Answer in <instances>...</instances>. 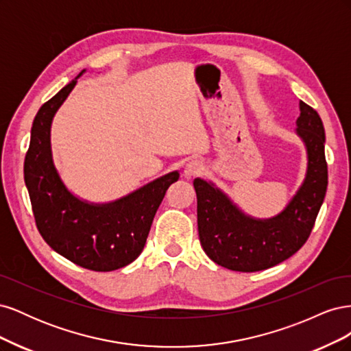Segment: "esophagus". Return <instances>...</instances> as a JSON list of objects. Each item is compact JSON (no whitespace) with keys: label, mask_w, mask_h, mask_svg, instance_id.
<instances>
[{"label":"esophagus","mask_w":351,"mask_h":351,"mask_svg":"<svg viewBox=\"0 0 351 351\" xmlns=\"http://www.w3.org/2000/svg\"><path fill=\"white\" fill-rule=\"evenodd\" d=\"M202 173H204V165H202L200 161H197V159H192V161H189L183 169V174L184 177L187 178H192V177H196V176H200Z\"/></svg>","instance_id":"1"}]
</instances>
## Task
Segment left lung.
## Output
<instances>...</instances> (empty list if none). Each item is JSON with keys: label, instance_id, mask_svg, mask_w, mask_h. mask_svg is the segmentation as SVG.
<instances>
[{"label": "left lung", "instance_id": "left-lung-1", "mask_svg": "<svg viewBox=\"0 0 351 351\" xmlns=\"http://www.w3.org/2000/svg\"><path fill=\"white\" fill-rule=\"evenodd\" d=\"M299 105L295 133L306 146V177L278 215H246L214 183L195 178L199 240L221 267L240 272L268 269L293 256L311 236L328 186L325 130L319 114L303 101Z\"/></svg>", "mask_w": 351, "mask_h": 351}]
</instances>
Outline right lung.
I'll return each mask as SVG.
<instances>
[{
	"label": "right lung",
	"instance_id": "right-lung-1",
	"mask_svg": "<svg viewBox=\"0 0 351 351\" xmlns=\"http://www.w3.org/2000/svg\"><path fill=\"white\" fill-rule=\"evenodd\" d=\"M82 73L39 108L25 158V183L36 227L49 247L82 268L108 272L142 253L156 210L180 174L168 173L110 204H90L70 192L52 161L51 124Z\"/></svg>",
	"mask_w": 351,
	"mask_h": 351
}]
</instances>
